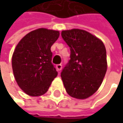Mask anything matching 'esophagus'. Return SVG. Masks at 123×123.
Wrapping results in <instances>:
<instances>
[{
    "instance_id": "obj_1",
    "label": "esophagus",
    "mask_w": 123,
    "mask_h": 123,
    "mask_svg": "<svg viewBox=\"0 0 123 123\" xmlns=\"http://www.w3.org/2000/svg\"><path fill=\"white\" fill-rule=\"evenodd\" d=\"M62 65L61 64H58L56 65V69L58 70V71H61L62 70Z\"/></svg>"
}]
</instances>
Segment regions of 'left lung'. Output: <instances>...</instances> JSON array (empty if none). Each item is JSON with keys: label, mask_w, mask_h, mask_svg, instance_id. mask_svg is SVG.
I'll list each match as a JSON object with an SVG mask.
<instances>
[{"label": "left lung", "mask_w": 123, "mask_h": 123, "mask_svg": "<svg viewBox=\"0 0 123 123\" xmlns=\"http://www.w3.org/2000/svg\"><path fill=\"white\" fill-rule=\"evenodd\" d=\"M61 36L70 50V59L61 73L66 92L75 98H87L98 90L106 73L105 47L83 30L62 31Z\"/></svg>", "instance_id": "1"}]
</instances>
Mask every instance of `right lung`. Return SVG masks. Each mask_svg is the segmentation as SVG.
<instances>
[{"label": "right lung", "instance_id": "add662e5", "mask_svg": "<svg viewBox=\"0 0 123 123\" xmlns=\"http://www.w3.org/2000/svg\"><path fill=\"white\" fill-rule=\"evenodd\" d=\"M57 31L39 28L28 33L17 45L12 67L19 87L31 96L45 93L58 72L52 63V45L58 40Z\"/></svg>", "mask_w": 123, "mask_h": 123}]
</instances>
